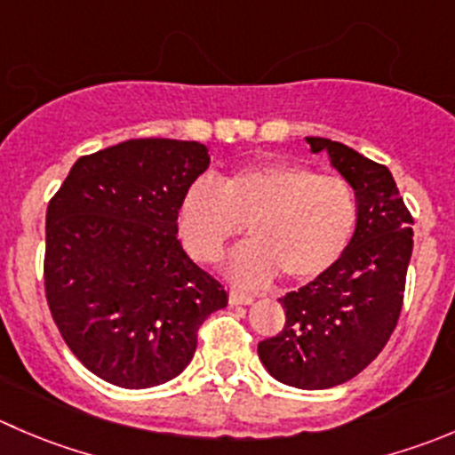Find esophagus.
Segmentation results:
<instances>
[{
    "label": "esophagus",
    "mask_w": 455,
    "mask_h": 455,
    "mask_svg": "<svg viewBox=\"0 0 455 455\" xmlns=\"http://www.w3.org/2000/svg\"><path fill=\"white\" fill-rule=\"evenodd\" d=\"M228 302L231 304H253V295L240 293V291H231V293H228Z\"/></svg>",
    "instance_id": "1"
}]
</instances>
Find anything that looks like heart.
I'll use <instances>...</instances> for the list:
<instances>
[{
    "label": "heart",
    "mask_w": 455,
    "mask_h": 455,
    "mask_svg": "<svg viewBox=\"0 0 455 455\" xmlns=\"http://www.w3.org/2000/svg\"><path fill=\"white\" fill-rule=\"evenodd\" d=\"M180 237L202 264L218 262L242 233L251 242L228 259V277L262 286L277 273L307 284L342 259L358 224V200L347 180L286 162L246 166L187 188L178 213Z\"/></svg>",
    "instance_id": "1"
}]
</instances>
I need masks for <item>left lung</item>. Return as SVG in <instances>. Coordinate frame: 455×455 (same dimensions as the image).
Instances as JSON below:
<instances>
[{
    "mask_svg": "<svg viewBox=\"0 0 455 455\" xmlns=\"http://www.w3.org/2000/svg\"><path fill=\"white\" fill-rule=\"evenodd\" d=\"M326 153L358 200L347 253L326 275L280 298L284 329L262 339L264 369L295 389H331L378 358L398 324L413 251V218L387 166L326 138H304Z\"/></svg>",
    "mask_w": 455,
    "mask_h": 455,
    "instance_id": "1",
    "label": "left lung"
}]
</instances>
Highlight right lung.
Instances as JSON below:
<instances>
[{
	"label": "right lung",
	"mask_w": 455,
	"mask_h": 455,
	"mask_svg": "<svg viewBox=\"0 0 455 455\" xmlns=\"http://www.w3.org/2000/svg\"><path fill=\"white\" fill-rule=\"evenodd\" d=\"M209 148L129 140L79 157L46 211L44 284L75 358L122 389L164 385L188 367L202 322L228 302L178 240L187 188Z\"/></svg>",
	"instance_id": "obj_1"
}]
</instances>
